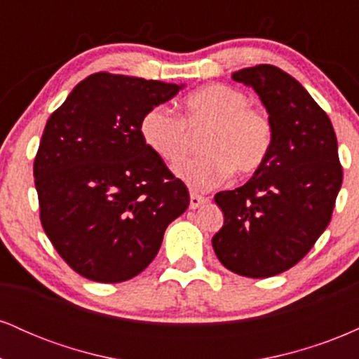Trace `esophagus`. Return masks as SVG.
Here are the masks:
<instances>
[{"label":"esophagus","instance_id":"esophagus-1","mask_svg":"<svg viewBox=\"0 0 359 359\" xmlns=\"http://www.w3.org/2000/svg\"><path fill=\"white\" fill-rule=\"evenodd\" d=\"M205 203H209V197L201 196V194H197V192H191V209L201 208V205Z\"/></svg>","mask_w":359,"mask_h":359}]
</instances>
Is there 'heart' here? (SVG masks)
<instances>
[{"label": "heart", "mask_w": 359, "mask_h": 359, "mask_svg": "<svg viewBox=\"0 0 359 359\" xmlns=\"http://www.w3.org/2000/svg\"><path fill=\"white\" fill-rule=\"evenodd\" d=\"M204 154L175 165V174L196 191L221 185L231 177L251 175L265 163L273 145V123L265 111L251 108L241 90L211 84L194 90L184 101V116L165 106L143 114V143L167 163L184 158L192 145L191 133L204 130Z\"/></svg>", "instance_id": "heart-1"}]
</instances>
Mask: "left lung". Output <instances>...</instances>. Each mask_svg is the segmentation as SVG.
<instances>
[{
	"label": "left lung",
	"mask_w": 359,
	"mask_h": 359,
	"mask_svg": "<svg viewBox=\"0 0 359 359\" xmlns=\"http://www.w3.org/2000/svg\"><path fill=\"white\" fill-rule=\"evenodd\" d=\"M233 79L258 93L273 145L248 182L214 196L224 224L212 248L241 277H273L306 257L331 221L343 184L337 140L325 111L282 69L259 64Z\"/></svg>",
	"instance_id": "left-lung-1"
}]
</instances>
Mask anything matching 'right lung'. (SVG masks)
<instances>
[{"mask_svg":"<svg viewBox=\"0 0 359 359\" xmlns=\"http://www.w3.org/2000/svg\"><path fill=\"white\" fill-rule=\"evenodd\" d=\"M182 86L90 74L48 118L34 175L40 222L74 271L101 283L142 273L189 191L143 143L140 121Z\"/></svg>","mask_w":359,"mask_h":359,"instance_id":"add662e5","label":"right lung"}]
</instances>
